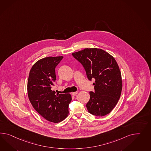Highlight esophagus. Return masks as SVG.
<instances>
[{
	"instance_id": "esophagus-1",
	"label": "esophagus",
	"mask_w": 151,
	"mask_h": 151,
	"mask_svg": "<svg viewBox=\"0 0 151 151\" xmlns=\"http://www.w3.org/2000/svg\"><path fill=\"white\" fill-rule=\"evenodd\" d=\"M78 93V92H73L72 93V94L73 95V96H76L77 94Z\"/></svg>"
}]
</instances>
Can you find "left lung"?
<instances>
[{
    "instance_id": "obj_1",
    "label": "left lung",
    "mask_w": 151,
    "mask_h": 151,
    "mask_svg": "<svg viewBox=\"0 0 151 151\" xmlns=\"http://www.w3.org/2000/svg\"><path fill=\"white\" fill-rule=\"evenodd\" d=\"M83 65L88 79L95 80L94 91L90 92L86 104L88 112L97 116L109 114L116 105L122 90L118 65L109 53L101 49L85 48L72 54Z\"/></svg>"
}]
</instances>
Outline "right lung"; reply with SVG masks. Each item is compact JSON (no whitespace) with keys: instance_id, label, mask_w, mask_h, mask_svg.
Segmentation results:
<instances>
[{"instance_id":"1","label":"right lung","mask_w":151,"mask_h":151,"mask_svg":"<svg viewBox=\"0 0 151 151\" xmlns=\"http://www.w3.org/2000/svg\"><path fill=\"white\" fill-rule=\"evenodd\" d=\"M63 57L41 59L33 65L29 73L27 93L34 109L44 118L57 123L69 114L71 101L69 93L55 94L53 91L56 80L55 69Z\"/></svg>"}]
</instances>
